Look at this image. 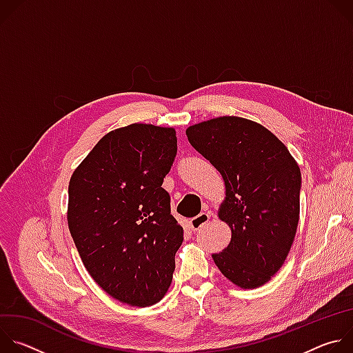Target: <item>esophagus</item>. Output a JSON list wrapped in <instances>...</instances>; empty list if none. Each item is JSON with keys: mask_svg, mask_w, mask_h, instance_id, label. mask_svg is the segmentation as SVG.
Masks as SVG:
<instances>
[{"mask_svg": "<svg viewBox=\"0 0 353 353\" xmlns=\"http://www.w3.org/2000/svg\"><path fill=\"white\" fill-rule=\"evenodd\" d=\"M210 219H211V215H210V214L201 212L198 216H195V218H192V219L190 221V225H191L192 230H198V229L203 228L204 225H207Z\"/></svg>", "mask_w": 353, "mask_h": 353, "instance_id": "34e87169", "label": "esophagus"}]
</instances>
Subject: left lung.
Wrapping results in <instances>:
<instances>
[{
	"mask_svg": "<svg viewBox=\"0 0 353 353\" xmlns=\"http://www.w3.org/2000/svg\"><path fill=\"white\" fill-rule=\"evenodd\" d=\"M185 134L225 180L219 218L230 226L232 240L212 259L234 285L259 288L278 272L294 240L300 169L271 131L241 117L212 119Z\"/></svg>",
	"mask_w": 353,
	"mask_h": 353,
	"instance_id": "left-lung-1",
	"label": "left lung"
}]
</instances>
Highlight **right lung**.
<instances>
[{"instance_id":"add662e5","label":"right lung","mask_w":353,"mask_h":353,"mask_svg":"<svg viewBox=\"0 0 353 353\" xmlns=\"http://www.w3.org/2000/svg\"><path fill=\"white\" fill-rule=\"evenodd\" d=\"M177 155L173 128L131 124L106 134L74 172L68 228L94 282L123 303L168 292L183 228L162 187Z\"/></svg>"}]
</instances>
